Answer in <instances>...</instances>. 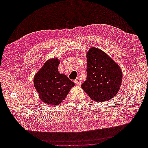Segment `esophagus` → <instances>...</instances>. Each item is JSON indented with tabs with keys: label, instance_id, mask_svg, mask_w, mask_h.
I'll return each mask as SVG.
<instances>
[{
	"label": "esophagus",
	"instance_id": "obj_1",
	"mask_svg": "<svg viewBox=\"0 0 148 148\" xmlns=\"http://www.w3.org/2000/svg\"><path fill=\"white\" fill-rule=\"evenodd\" d=\"M75 83L77 85V86H79V85H81L82 83H81V80H80L79 78H77L76 79H75L74 81Z\"/></svg>",
	"mask_w": 148,
	"mask_h": 148
}]
</instances>
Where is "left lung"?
<instances>
[{"label":"left lung","instance_id":"1","mask_svg":"<svg viewBox=\"0 0 148 148\" xmlns=\"http://www.w3.org/2000/svg\"><path fill=\"white\" fill-rule=\"evenodd\" d=\"M86 57L87 78L82 84V89L93 101H109L119 91L122 81V70L99 49H89Z\"/></svg>","mask_w":148,"mask_h":148}]
</instances>
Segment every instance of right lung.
<instances>
[{
  "mask_svg": "<svg viewBox=\"0 0 148 148\" xmlns=\"http://www.w3.org/2000/svg\"><path fill=\"white\" fill-rule=\"evenodd\" d=\"M59 64L57 58L49 59L34 77V86L40 99L48 105L60 104L75 86L65 75L59 72Z\"/></svg>",
  "mask_w": 148,
  "mask_h": 148,
  "instance_id": "1",
  "label": "right lung"
}]
</instances>
